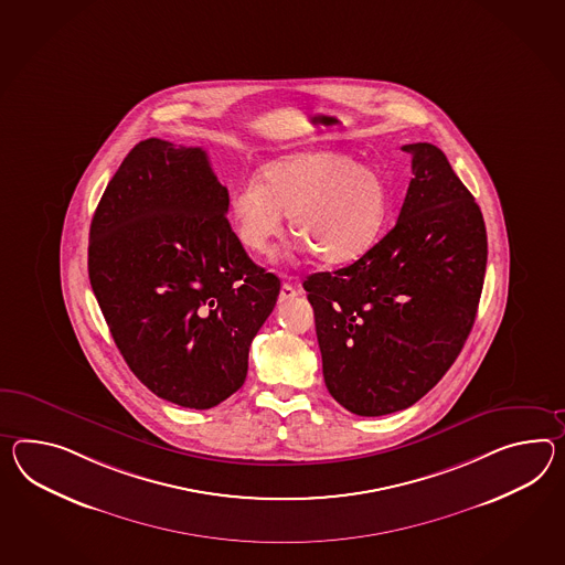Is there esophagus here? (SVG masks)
<instances>
[{
    "label": "esophagus",
    "mask_w": 565,
    "mask_h": 565,
    "mask_svg": "<svg viewBox=\"0 0 565 565\" xmlns=\"http://www.w3.org/2000/svg\"><path fill=\"white\" fill-rule=\"evenodd\" d=\"M300 294V289L296 288L294 284H284L279 289V302H288L291 298H296Z\"/></svg>",
    "instance_id": "34e87169"
}]
</instances>
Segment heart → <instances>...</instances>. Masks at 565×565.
<instances>
[{
  "label": "heart",
  "instance_id": "b5f03b06",
  "mask_svg": "<svg viewBox=\"0 0 565 565\" xmlns=\"http://www.w3.org/2000/svg\"><path fill=\"white\" fill-rule=\"evenodd\" d=\"M387 193L380 173L339 152H298L263 166L262 181H243L228 202L241 245L265 255L284 231L327 265L355 262L384 224Z\"/></svg>",
  "mask_w": 565,
  "mask_h": 565
}]
</instances>
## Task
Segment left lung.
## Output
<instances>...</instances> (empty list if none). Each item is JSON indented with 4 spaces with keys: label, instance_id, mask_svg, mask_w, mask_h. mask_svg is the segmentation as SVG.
<instances>
[{
    "label": "left lung",
    "instance_id": "obj_1",
    "mask_svg": "<svg viewBox=\"0 0 565 565\" xmlns=\"http://www.w3.org/2000/svg\"><path fill=\"white\" fill-rule=\"evenodd\" d=\"M413 180L396 226L361 259L306 277L324 384L349 413L384 416L454 365L482 296V212L430 142L404 145Z\"/></svg>",
    "mask_w": 565,
    "mask_h": 565
}]
</instances>
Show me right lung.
I'll return each instance as SVG.
<instances>
[{
	"mask_svg": "<svg viewBox=\"0 0 565 565\" xmlns=\"http://www.w3.org/2000/svg\"><path fill=\"white\" fill-rule=\"evenodd\" d=\"M228 190L200 147L140 140L89 228L87 269L128 367L159 398L206 411L245 384L279 279L233 233Z\"/></svg>",
	"mask_w": 565,
	"mask_h": 565,
	"instance_id": "1",
	"label": "right lung"
}]
</instances>
